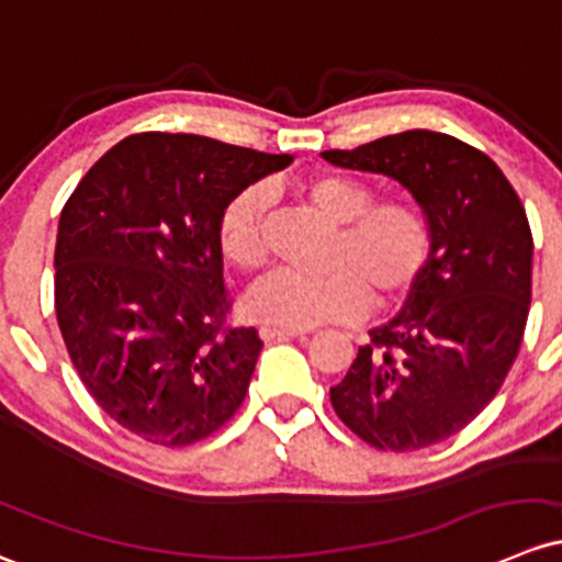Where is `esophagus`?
<instances>
[{
  "instance_id": "esophagus-1",
  "label": "esophagus",
  "mask_w": 562,
  "mask_h": 562,
  "mask_svg": "<svg viewBox=\"0 0 562 562\" xmlns=\"http://www.w3.org/2000/svg\"><path fill=\"white\" fill-rule=\"evenodd\" d=\"M261 339H296V336H304V330H291V328H277V326H261Z\"/></svg>"
}]
</instances>
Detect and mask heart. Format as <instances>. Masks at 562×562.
<instances>
[{"label": "heart", "instance_id": "1", "mask_svg": "<svg viewBox=\"0 0 562 562\" xmlns=\"http://www.w3.org/2000/svg\"><path fill=\"white\" fill-rule=\"evenodd\" d=\"M326 221L334 223L326 274L304 277L271 271L250 288L245 304L263 326L304 330L363 312L366 301L385 306L420 274L430 232L423 212L404 202L374 204V191L350 177L315 175L299 186ZM269 191L247 186L223 210L221 247L236 269H258L263 261V212Z\"/></svg>", "mask_w": 562, "mask_h": 562}]
</instances>
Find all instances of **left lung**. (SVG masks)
Listing matches in <instances>:
<instances>
[{"mask_svg":"<svg viewBox=\"0 0 562 562\" xmlns=\"http://www.w3.org/2000/svg\"><path fill=\"white\" fill-rule=\"evenodd\" d=\"M321 156L404 186L430 232L404 310L369 330L330 404L380 450L439 445L493 401L517 358L533 269L525 206L493 158L428 128Z\"/></svg>","mask_w":562,"mask_h":562,"instance_id":"1","label":"left lung"}]
</instances>
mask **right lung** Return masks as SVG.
<instances>
[{"label":"right lung","instance_id":"obj_1","mask_svg":"<svg viewBox=\"0 0 562 562\" xmlns=\"http://www.w3.org/2000/svg\"><path fill=\"white\" fill-rule=\"evenodd\" d=\"M291 161L199 134H132L64 204L53 256L64 345L97 404L145 441L193 445L245 401L263 341L223 328L221 217Z\"/></svg>","mask_w":562,"mask_h":562}]
</instances>
